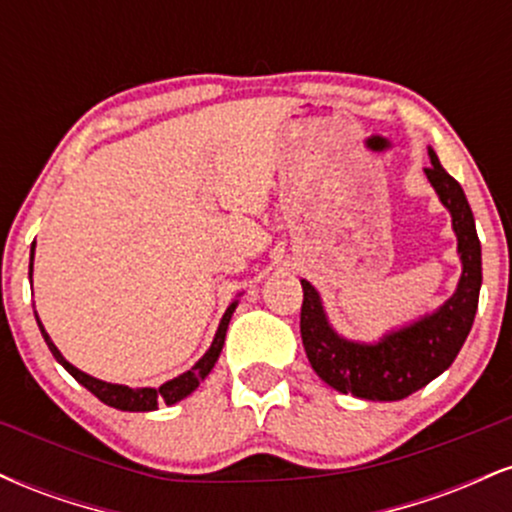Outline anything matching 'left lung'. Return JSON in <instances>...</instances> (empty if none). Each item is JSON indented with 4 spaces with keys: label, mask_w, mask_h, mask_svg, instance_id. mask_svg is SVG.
Listing matches in <instances>:
<instances>
[{
    "label": "left lung",
    "mask_w": 512,
    "mask_h": 512,
    "mask_svg": "<svg viewBox=\"0 0 512 512\" xmlns=\"http://www.w3.org/2000/svg\"><path fill=\"white\" fill-rule=\"evenodd\" d=\"M428 154L431 166L426 168V175L436 187L440 202L450 209L452 228L457 233V252L464 267L460 286L436 315L390 334L380 344L366 346L337 337L327 325L317 291L308 281H301V337L305 354L315 373L339 392L380 402L409 397L450 368L472 330L481 286L479 236L460 182L445 173L436 151L431 149Z\"/></svg>",
    "instance_id": "obj_1"
}]
</instances>
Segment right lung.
Wrapping results in <instances>:
<instances>
[{
    "instance_id": "add662e5",
    "label": "right lung",
    "mask_w": 512,
    "mask_h": 512,
    "mask_svg": "<svg viewBox=\"0 0 512 512\" xmlns=\"http://www.w3.org/2000/svg\"><path fill=\"white\" fill-rule=\"evenodd\" d=\"M33 245H35V240H33ZM31 272H33V257H31V269H28V276H31ZM233 310H236V303H233L231 308L226 310V315L221 317L219 332H216L214 342H211V349L207 351V354L199 358V361L190 370H187V373H182V375H178V378L168 380V383H163L161 387H158V390H156V387L110 385V383H103V380L91 378V375L81 373V370L74 368L72 363H69L67 358H64L60 351H57V346L50 342L48 332L43 330L40 320H38V327H40V332H43L45 342H48V346H50L52 356H55L57 361H60L62 366L67 368L69 373H72V378L76 380V383L84 385L86 390L93 392V395L101 399V402L108 404V407H115V409H122V411H151V409H158V404H161V402H166V404L180 402L182 397L190 395V392L195 390V387L202 383L204 378H207L209 370L214 368L216 358H219V354H221V346H223V339H226V330H228V322H231Z\"/></svg>"
}]
</instances>
